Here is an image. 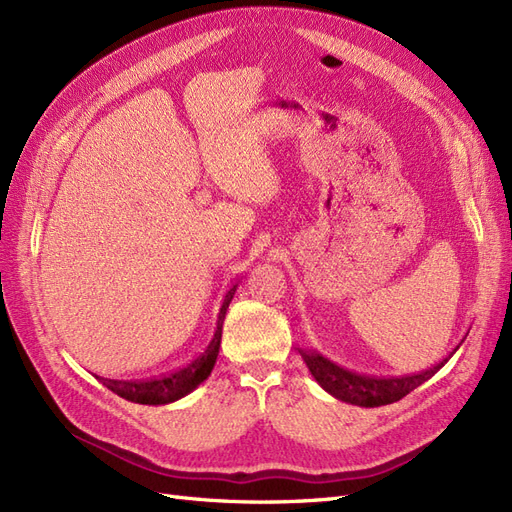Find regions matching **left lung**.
<instances>
[{
    "instance_id": "8db88e82",
    "label": "left lung",
    "mask_w": 512,
    "mask_h": 512,
    "mask_svg": "<svg viewBox=\"0 0 512 512\" xmlns=\"http://www.w3.org/2000/svg\"><path fill=\"white\" fill-rule=\"evenodd\" d=\"M459 346L438 365L421 371V374L399 376V378L363 376L329 361L327 356H322L318 352H305L301 348L299 352L303 356V363L309 369V374L314 376V380L329 395H333L339 401H346V404H352V406L376 408V406H386V404H393V401H399L401 397H406L410 391H414L416 386H421L431 376H436L438 371L448 363V359H451V356L459 350Z\"/></svg>"
}]
</instances>
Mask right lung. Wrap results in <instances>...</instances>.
<instances>
[{
	"instance_id": "add662e5",
	"label": "right lung",
	"mask_w": 512,
	"mask_h": 512,
	"mask_svg": "<svg viewBox=\"0 0 512 512\" xmlns=\"http://www.w3.org/2000/svg\"><path fill=\"white\" fill-rule=\"evenodd\" d=\"M239 284H232L230 290L226 292V297L220 305V314L218 322H215V333L211 337V342L207 348L194 356L192 361L185 363L183 367L168 371V374H162L158 378H149V380H111V378H100L96 376L106 389H111L115 395L134 401V404H143V406H164V404H173V401L190 395L194 389H198L209 376L211 369L218 361V352H220V342H222V327H224V318L228 312V305L235 297Z\"/></svg>"
}]
</instances>
